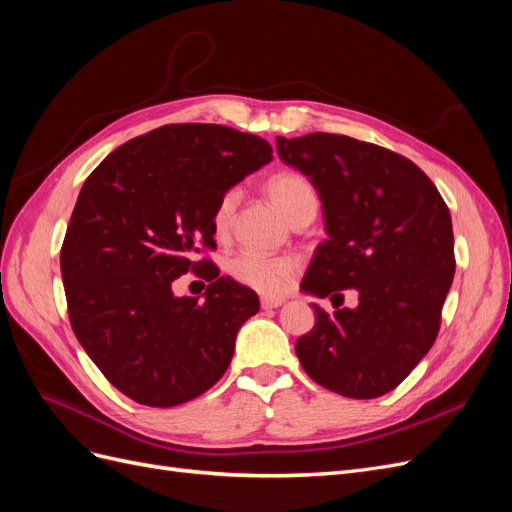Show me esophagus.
<instances>
[{"label":"esophagus","mask_w":512,"mask_h":512,"mask_svg":"<svg viewBox=\"0 0 512 512\" xmlns=\"http://www.w3.org/2000/svg\"><path fill=\"white\" fill-rule=\"evenodd\" d=\"M286 301L282 299V297H262L260 299V307L262 309H275V307H280V305H284Z\"/></svg>","instance_id":"34e87169"}]
</instances>
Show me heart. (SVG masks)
I'll return each instance as SVG.
<instances>
[{"label":"heart","instance_id":"heart-1","mask_svg":"<svg viewBox=\"0 0 512 512\" xmlns=\"http://www.w3.org/2000/svg\"><path fill=\"white\" fill-rule=\"evenodd\" d=\"M267 192L273 203L282 209L290 222H294L309 209L318 207L314 185L299 173H280L269 179ZM241 200L239 188H230L222 194L213 211V228L226 232L232 215ZM299 262L292 256H262L254 252H239L226 260V271L232 280L265 294L282 292L292 275L297 273Z\"/></svg>","mask_w":512,"mask_h":512}]
</instances>
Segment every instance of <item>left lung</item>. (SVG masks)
Wrapping results in <instances>:
<instances>
[{
	"instance_id": "1",
	"label": "left lung",
	"mask_w": 512,
	"mask_h": 512,
	"mask_svg": "<svg viewBox=\"0 0 512 512\" xmlns=\"http://www.w3.org/2000/svg\"><path fill=\"white\" fill-rule=\"evenodd\" d=\"M280 158L312 181L327 241L301 290L331 301L354 288L359 305L297 339L307 376L352 399L393 391L436 342L455 275V239L436 185L408 158L342 134L275 138ZM342 305V303H339Z\"/></svg>"
}]
</instances>
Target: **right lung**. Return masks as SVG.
I'll return each mask as SVG.
<instances>
[{"label": "right lung", "mask_w": 512, "mask_h": 512, "mask_svg": "<svg viewBox=\"0 0 512 512\" xmlns=\"http://www.w3.org/2000/svg\"><path fill=\"white\" fill-rule=\"evenodd\" d=\"M271 153L254 134L177 123L117 147L83 183L59 258L70 324L106 380L136 404H185L228 369L258 294L194 254L215 247L222 194ZM190 268L212 282L205 302L172 292Z\"/></svg>", "instance_id": "add662e5"}]
</instances>
